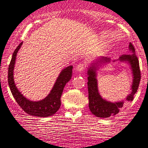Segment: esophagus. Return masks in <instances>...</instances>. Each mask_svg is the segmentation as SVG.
I'll return each mask as SVG.
<instances>
[{"mask_svg":"<svg viewBox=\"0 0 148 148\" xmlns=\"http://www.w3.org/2000/svg\"><path fill=\"white\" fill-rule=\"evenodd\" d=\"M84 70V64H82V63H79V64H78L76 65V70L77 71V72H82Z\"/></svg>","mask_w":148,"mask_h":148,"instance_id":"34e87169","label":"esophagus"}]
</instances>
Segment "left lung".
Listing matches in <instances>:
<instances>
[{"label": "left lung", "mask_w": 148, "mask_h": 148, "mask_svg": "<svg viewBox=\"0 0 148 148\" xmlns=\"http://www.w3.org/2000/svg\"><path fill=\"white\" fill-rule=\"evenodd\" d=\"M129 50L132 52L130 55H123L119 57L117 61L128 63L132 71V83L131 85V93L126 96L125 100L132 101L134 96L139 85L141 80V72L139 69V63L135 55V50L131 43L129 44ZM115 62V60L113 61ZM111 62L109 58L102 57L96 59L89 65L87 68V86L89 93V108L91 113L100 118H107L111 116L115 115L124 105V100L119 102H111L106 100L100 96L98 91L97 70L102 65Z\"/></svg>", "instance_id": "8db88e82"}]
</instances>
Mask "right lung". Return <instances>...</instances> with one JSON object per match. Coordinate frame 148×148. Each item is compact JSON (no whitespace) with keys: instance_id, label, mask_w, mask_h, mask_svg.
Segmentation results:
<instances>
[{"instance_id":"add662e5","label":"right lung","mask_w":148,"mask_h":148,"mask_svg":"<svg viewBox=\"0 0 148 148\" xmlns=\"http://www.w3.org/2000/svg\"><path fill=\"white\" fill-rule=\"evenodd\" d=\"M22 45V42L20 43L14 50L9 65L8 83L10 90L17 103L29 115L41 117H50L54 115L60 108L61 95L66 83L72 78L73 66L70 65L61 70L53 87L46 98L39 101L28 100L18 89L14 78V70L16 56Z\"/></svg>"}]
</instances>
